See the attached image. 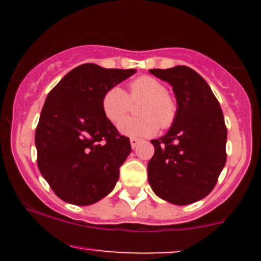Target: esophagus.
I'll use <instances>...</instances> for the list:
<instances>
[{"instance_id":"1","label":"esophagus","mask_w":261,"mask_h":261,"mask_svg":"<svg viewBox=\"0 0 261 261\" xmlns=\"http://www.w3.org/2000/svg\"><path fill=\"white\" fill-rule=\"evenodd\" d=\"M130 143H131V147L135 148V147H136V146L140 143V140H139V139H135V137H133V139H130Z\"/></svg>"}]
</instances>
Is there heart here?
<instances>
[{"mask_svg":"<svg viewBox=\"0 0 261 261\" xmlns=\"http://www.w3.org/2000/svg\"><path fill=\"white\" fill-rule=\"evenodd\" d=\"M142 101L141 117L120 122L119 130L133 137L152 136L162 128H168L178 115V101L160 80L140 76L130 83L128 94L120 87L109 88L101 98V109L108 120L118 124L132 109L133 102Z\"/></svg>","mask_w":261,"mask_h":261,"instance_id":"b5f03b06","label":"heart"}]
</instances>
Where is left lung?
Listing matches in <instances>:
<instances>
[{
	"instance_id": "left-lung-1",
	"label": "left lung",
	"mask_w": 261,
	"mask_h": 261,
	"mask_svg": "<svg viewBox=\"0 0 261 261\" xmlns=\"http://www.w3.org/2000/svg\"><path fill=\"white\" fill-rule=\"evenodd\" d=\"M173 86L178 115L163 137L152 140L147 164L155 195L175 205L207 196L226 164L227 127L217 98L205 80L188 66L149 70Z\"/></svg>"
}]
</instances>
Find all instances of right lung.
<instances>
[{
  "label": "right lung",
  "mask_w": 261,
  "mask_h": 261,
  "mask_svg": "<svg viewBox=\"0 0 261 261\" xmlns=\"http://www.w3.org/2000/svg\"><path fill=\"white\" fill-rule=\"evenodd\" d=\"M135 72L81 65L47 94L35 130L37 162L64 201L92 205L115 187L131 145L104 115L101 98Z\"/></svg>",
  "instance_id": "add662e5"
}]
</instances>
